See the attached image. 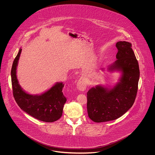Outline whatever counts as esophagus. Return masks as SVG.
<instances>
[{
  "label": "esophagus",
  "mask_w": 155,
  "mask_h": 155,
  "mask_svg": "<svg viewBox=\"0 0 155 155\" xmlns=\"http://www.w3.org/2000/svg\"><path fill=\"white\" fill-rule=\"evenodd\" d=\"M87 87V80L84 78H82L79 80L77 83V88L81 91H85Z\"/></svg>",
  "instance_id": "34e87169"
}]
</instances>
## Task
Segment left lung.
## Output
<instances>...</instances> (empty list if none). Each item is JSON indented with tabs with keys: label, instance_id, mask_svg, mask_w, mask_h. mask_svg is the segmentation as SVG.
Listing matches in <instances>:
<instances>
[{
	"label": "left lung",
	"instance_id": "1",
	"mask_svg": "<svg viewBox=\"0 0 155 155\" xmlns=\"http://www.w3.org/2000/svg\"><path fill=\"white\" fill-rule=\"evenodd\" d=\"M117 60L108 67L110 71H121L119 82L112 88L97 85L87 92V111L96 123L116 120L128 110L135 102L140 79L138 61L131 43L119 41Z\"/></svg>",
	"mask_w": 155,
	"mask_h": 155
}]
</instances>
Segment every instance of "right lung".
<instances>
[{"label":"right lung","mask_w":155,"mask_h":155,"mask_svg":"<svg viewBox=\"0 0 155 155\" xmlns=\"http://www.w3.org/2000/svg\"><path fill=\"white\" fill-rule=\"evenodd\" d=\"M22 49H20L11 70L13 94L18 106L30 116L38 120L52 123L62 116L67 99L62 92L64 84L57 82L48 91L40 95H33L22 90L17 78L16 70Z\"/></svg>","instance_id":"1"}]
</instances>
